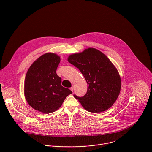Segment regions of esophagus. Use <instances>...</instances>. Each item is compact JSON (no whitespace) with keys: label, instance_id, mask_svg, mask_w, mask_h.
<instances>
[{"label":"esophagus","instance_id":"1","mask_svg":"<svg viewBox=\"0 0 152 152\" xmlns=\"http://www.w3.org/2000/svg\"><path fill=\"white\" fill-rule=\"evenodd\" d=\"M70 89H71V91L72 92H73V90H74V86H72V87H71V88H70Z\"/></svg>","mask_w":152,"mask_h":152}]
</instances>
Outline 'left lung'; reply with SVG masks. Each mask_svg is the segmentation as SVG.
<instances>
[{
    "mask_svg": "<svg viewBox=\"0 0 152 152\" xmlns=\"http://www.w3.org/2000/svg\"><path fill=\"white\" fill-rule=\"evenodd\" d=\"M68 61L78 68L88 86L83 97L78 99L87 111L100 113L110 108L116 101L121 88V78L117 68L101 51L89 47L71 54Z\"/></svg>",
    "mask_w": 152,
    "mask_h": 152,
    "instance_id": "1",
    "label": "left lung"
}]
</instances>
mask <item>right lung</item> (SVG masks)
Segmentation results:
<instances>
[{
	"label": "right lung",
	"mask_w": 152,
	"mask_h": 152,
	"mask_svg": "<svg viewBox=\"0 0 152 152\" xmlns=\"http://www.w3.org/2000/svg\"><path fill=\"white\" fill-rule=\"evenodd\" d=\"M60 62L58 55L47 53L35 60L26 73L24 96L28 104L39 112L45 114L55 112L72 94L61 86V78L56 74Z\"/></svg>",
	"instance_id": "obj_1"
}]
</instances>
